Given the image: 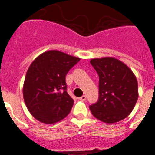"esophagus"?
Listing matches in <instances>:
<instances>
[{
	"label": "esophagus",
	"mask_w": 155,
	"mask_h": 155,
	"mask_svg": "<svg viewBox=\"0 0 155 155\" xmlns=\"http://www.w3.org/2000/svg\"><path fill=\"white\" fill-rule=\"evenodd\" d=\"M86 99H87V96L86 95H83L82 97H80V100H81V101H85Z\"/></svg>",
	"instance_id": "34e87169"
}]
</instances>
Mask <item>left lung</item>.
Here are the masks:
<instances>
[{"label": "left lung", "instance_id": "obj_1", "mask_svg": "<svg viewBox=\"0 0 155 155\" xmlns=\"http://www.w3.org/2000/svg\"><path fill=\"white\" fill-rule=\"evenodd\" d=\"M90 62L99 76L98 100L90 106L94 117L106 124L127 117L139 97L136 75L125 64L111 57Z\"/></svg>", "mask_w": 155, "mask_h": 155}]
</instances>
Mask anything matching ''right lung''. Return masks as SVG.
Returning <instances> with one entry per match:
<instances>
[{"instance_id": "right-lung-1", "label": "right lung", "mask_w": 155, "mask_h": 155, "mask_svg": "<svg viewBox=\"0 0 155 155\" xmlns=\"http://www.w3.org/2000/svg\"><path fill=\"white\" fill-rule=\"evenodd\" d=\"M80 58L49 50L34 60L26 74L23 94L27 110L38 121L51 124L66 117L74 101L65 76Z\"/></svg>"}]
</instances>
